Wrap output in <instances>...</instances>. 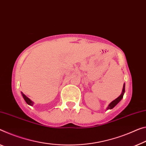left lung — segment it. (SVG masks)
Instances as JSON below:
<instances>
[{
  "instance_id": "left-lung-1",
  "label": "left lung",
  "mask_w": 146,
  "mask_h": 146,
  "mask_svg": "<svg viewBox=\"0 0 146 146\" xmlns=\"http://www.w3.org/2000/svg\"><path fill=\"white\" fill-rule=\"evenodd\" d=\"M125 84H124V85H123V91H122V93H121V95L119 96V97H117V98H116L115 100H114L113 101H112L110 104H109V106H108V107L107 108V110H109V109H112L115 106H116V105L117 104V103L120 101L122 99V98H123V95H124V93H125Z\"/></svg>"
}]
</instances>
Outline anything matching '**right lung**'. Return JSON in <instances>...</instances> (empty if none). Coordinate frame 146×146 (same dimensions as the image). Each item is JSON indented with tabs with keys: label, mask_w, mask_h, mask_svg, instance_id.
I'll list each match as a JSON object with an SVG mask.
<instances>
[{
	"label": "right lung",
	"mask_w": 146,
	"mask_h": 146,
	"mask_svg": "<svg viewBox=\"0 0 146 146\" xmlns=\"http://www.w3.org/2000/svg\"><path fill=\"white\" fill-rule=\"evenodd\" d=\"M22 93V96H23V98L25 99V102L27 103V104H29V105H31V106H33V102L31 101V100L29 99V98H28V97H27V96L24 95V94L23 93Z\"/></svg>",
	"instance_id": "1"
}]
</instances>
